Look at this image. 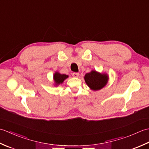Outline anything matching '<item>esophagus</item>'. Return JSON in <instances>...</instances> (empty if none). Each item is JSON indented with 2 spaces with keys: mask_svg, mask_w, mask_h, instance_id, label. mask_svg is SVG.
<instances>
[{
  "mask_svg": "<svg viewBox=\"0 0 149 149\" xmlns=\"http://www.w3.org/2000/svg\"><path fill=\"white\" fill-rule=\"evenodd\" d=\"M72 76L74 77H78L79 76V74L77 72H74L72 74Z\"/></svg>",
  "mask_w": 149,
  "mask_h": 149,
  "instance_id": "esophagus-1",
  "label": "esophagus"
}]
</instances>
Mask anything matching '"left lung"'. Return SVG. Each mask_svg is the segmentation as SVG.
I'll return each mask as SVG.
<instances>
[{
	"instance_id": "obj_1",
	"label": "left lung",
	"mask_w": 149,
	"mask_h": 149,
	"mask_svg": "<svg viewBox=\"0 0 149 149\" xmlns=\"http://www.w3.org/2000/svg\"><path fill=\"white\" fill-rule=\"evenodd\" d=\"M85 83L91 90H100L106 86L109 80V76L106 73H100L96 70H91L85 74Z\"/></svg>"
}]
</instances>
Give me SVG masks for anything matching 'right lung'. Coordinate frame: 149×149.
Returning <instances> with one entry per match:
<instances>
[{
    "mask_svg": "<svg viewBox=\"0 0 149 149\" xmlns=\"http://www.w3.org/2000/svg\"><path fill=\"white\" fill-rule=\"evenodd\" d=\"M68 77V75L66 74H61L59 72H56L53 75V80L54 81V86H58L62 84L64 81Z\"/></svg>",
    "mask_w": 149,
    "mask_h": 149,
    "instance_id": "1",
    "label": "right lung"
}]
</instances>
